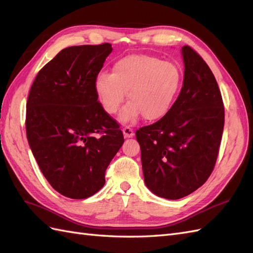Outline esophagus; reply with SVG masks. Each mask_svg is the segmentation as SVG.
<instances>
[{
    "label": "esophagus",
    "mask_w": 253,
    "mask_h": 253,
    "mask_svg": "<svg viewBox=\"0 0 253 253\" xmlns=\"http://www.w3.org/2000/svg\"><path fill=\"white\" fill-rule=\"evenodd\" d=\"M124 135H125V137H126V138H131L134 136V131L131 127L126 126L124 127Z\"/></svg>",
    "instance_id": "obj_1"
}]
</instances>
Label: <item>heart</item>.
Returning <instances> with one entry per match:
<instances>
[{
  "instance_id": "b5f03b06",
  "label": "heart",
  "mask_w": 253,
  "mask_h": 253,
  "mask_svg": "<svg viewBox=\"0 0 253 253\" xmlns=\"http://www.w3.org/2000/svg\"><path fill=\"white\" fill-rule=\"evenodd\" d=\"M182 82V69L173 61L151 55H129L116 61L112 74H98L94 91L110 115L118 112L127 91L129 102L120 113L122 122L135 121L140 116L155 121L171 108Z\"/></svg>"
}]
</instances>
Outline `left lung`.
I'll use <instances>...</instances> for the list:
<instances>
[{"instance_id": "obj_1", "label": "left lung", "mask_w": 253, "mask_h": 253, "mask_svg": "<svg viewBox=\"0 0 253 253\" xmlns=\"http://www.w3.org/2000/svg\"><path fill=\"white\" fill-rule=\"evenodd\" d=\"M184 81L169 112L136 131L143 179L156 196L175 200L207 182L215 167L224 125L219 87L206 61L182 47Z\"/></svg>"}]
</instances>
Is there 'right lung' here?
<instances>
[{
    "instance_id": "add662e5",
    "label": "right lung",
    "mask_w": 253,
    "mask_h": 253,
    "mask_svg": "<svg viewBox=\"0 0 253 253\" xmlns=\"http://www.w3.org/2000/svg\"><path fill=\"white\" fill-rule=\"evenodd\" d=\"M112 44L61 50L37 74L26 103V136L51 186L85 199L105 184V171L125 141L118 122L94 91Z\"/></svg>"
}]
</instances>
